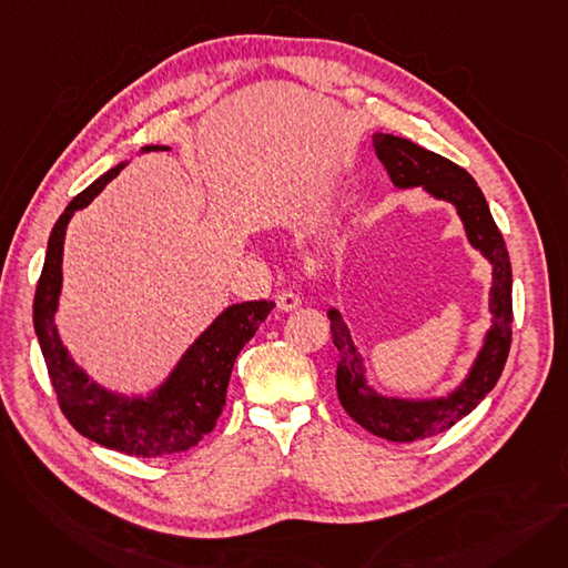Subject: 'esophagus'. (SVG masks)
Listing matches in <instances>:
<instances>
[{
	"label": "esophagus",
	"instance_id": "esophagus-1",
	"mask_svg": "<svg viewBox=\"0 0 568 568\" xmlns=\"http://www.w3.org/2000/svg\"><path fill=\"white\" fill-rule=\"evenodd\" d=\"M276 306H278V311H294V308H300L302 306V300L300 296H296L294 292H281L278 296H276Z\"/></svg>",
	"mask_w": 568,
	"mask_h": 568
}]
</instances>
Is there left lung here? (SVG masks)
<instances>
[{"instance_id": "obj_1", "label": "left lung", "mask_w": 568, "mask_h": 568, "mask_svg": "<svg viewBox=\"0 0 568 568\" xmlns=\"http://www.w3.org/2000/svg\"><path fill=\"white\" fill-rule=\"evenodd\" d=\"M373 146L394 186H424L437 200L452 202L465 223L469 244L479 248L493 264V326L486 334L484 347L476 356L467 379L446 398L400 400L377 396L371 386H366L362 356L352 343L345 320L336 308L326 313L332 322V338L338 349L336 392L345 412L356 424L377 437L389 442H414L449 430L479 405L497 384L511 347V262L501 232L493 221L488 202L467 170L414 144L412 140L389 133H375Z\"/></svg>"}]
</instances>
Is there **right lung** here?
<instances>
[{
    "label": "right lung",
    "instance_id": "add662e5",
    "mask_svg": "<svg viewBox=\"0 0 568 568\" xmlns=\"http://www.w3.org/2000/svg\"><path fill=\"white\" fill-rule=\"evenodd\" d=\"M165 149L161 144H146L144 152H165ZM122 170L124 163H119L99 176L92 186L71 200L54 223L34 294V329L59 409L64 412L69 424L108 449L135 458H161L189 452L206 433L214 430L225 405L236 354L255 336L257 326L272 313L274 302H244L223 311L189 347L154 396L126 398L89 382L73 364L54 326L57 300L62 290L64 234L75 209L92 202Z\"/></svg>",
    "mask_w": 568,
    "mask_h": 568
}]
</instances>
